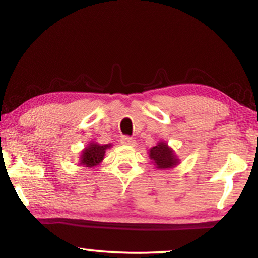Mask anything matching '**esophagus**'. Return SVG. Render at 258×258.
I'll return each mask as SVG.
<instances>
[{"mask_svg":"<svg viewBox=\"0 0 258 258\" xmlns=\"http://www.w3.org/2000/svg\"><path fill=\"white\" fill-rule=\"evenodd\" d=\"M120 142L121 145H125V146H135V140H133L132 138L130 137H123L120 139Z\"/></svg>","mask_w":258,"mask_h":258,"instance_id":"obj_1","label":"esophagus"}]
</instances>
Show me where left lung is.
I'll list each match as a JSON object with an SVG mask.
<instances>
[{"instance_id":"8db88e82","label":"left lung","mask_w":258,"mask_h":258,"mask_svg":"<svg viewBox=\"0 0 258 258\" xmlns=\"http://www.w3.org/2000/svg\"><path fill=\"white\" fill-rule=\"evenodd\" d=\"M149 158L156 168L163 169V171L176 167L181 163L175 151L168 146L167 142L163 141V140H160L155 147L149 149Z\"/></svg>"}]
</instances>
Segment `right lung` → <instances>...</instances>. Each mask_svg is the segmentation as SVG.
Wrapping results in <instances>:
<instances>
[{"label":"right lung","mask_w":258,"mask_h":258,"mask_svg":"<svg viewBox=\"0 0 258 258\" xmlns=\"http://www.w3.org/2000/svg\"><path fill=\"white\" fill-rule=\"evenodd\" d=\"M112 145H99L98 142H90L84 149L81 151L80 163L78 165L83 167L92 168L94 166H98L100 163H102L106 155V151L110 149Z\"/></svg>","instance_id":"add662e5"}]
</instances>
